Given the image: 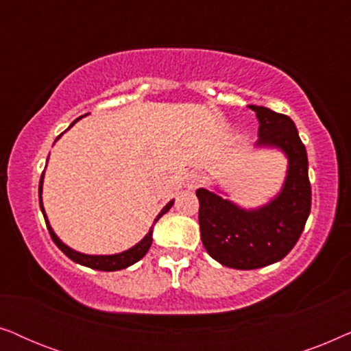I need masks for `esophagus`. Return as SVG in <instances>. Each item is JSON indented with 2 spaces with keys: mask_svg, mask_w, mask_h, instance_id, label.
<instances>
[{
  "mask_svg": "<svg viewBox=\"0 0 351 351\" xmlns=\"http://www.w3.org/2000/svg\"><path fill=\"white\" fill-rule=\"evenodd\" d=\"M185 185L189 190H196L198 186L203 185V177H201L199 174H196V172H193V174H190L189 177H186Z\"/></svg>",
  "mask_w": 351,
  "mask_h": 351,
  "instance_id": "esophagus-1",
  "label": "esophagus"
}]
</instances>
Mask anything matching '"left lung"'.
Returning <instances> with one entry per match:
<instances>
[{
    "instance_id": "obj_1",
    "label": "left lung",
    "mask_w": 351,
    "mask_h": 351,
    "mask_svg": "<svg viewBox=\"0 0 351 351\" xmlns=\"http://www.w3.org/2000/svg\"><path fill=\"white\" fill-rule=\"evenodd\" d=\"M258 119V147L286 153V182L275 199L258 209H241L213 191L198 189L201 241L225 267L254 270L286 257L299 241L311 208L308 160L295 124L286 114L249 105Z\"/></svg>"
}]
</instances>
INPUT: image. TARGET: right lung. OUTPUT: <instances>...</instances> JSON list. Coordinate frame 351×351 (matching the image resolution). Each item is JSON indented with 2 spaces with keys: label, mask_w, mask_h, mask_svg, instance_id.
Segmentation results:
<instances>
[{
  "label": "right lung",
  "mask_w": 351,
  "mask_h": 351,
  "mask_svg": "<svg viewBox=\"0 0 351 351\" xmlns=\"http://www.w3.org/2000/svg\"><path fill=\"white\" fill-rule=\"evenodd\" d=\"M81 118V117H80ZM78 118V119H80ZM76 119V121H78ZM75 124V121H73ZM71 124V126H73ZM60 137V136H59ZM43 177H45V172L41 174V180H40V206H41V210H43V215H45V220H46V225H47V230H49V234L52 238V241L56 243V246L60 249L62 252L65 254L66 257L71 258V261L80 263V265H84V267H89V268H94V270H100V271H117V270H123V268H128L131 267L132 263H136L141 261V258L145 256V254L148 252V249H150L152 246V233H153V225H155V222L158 219L161 217L162 214H166L167 210H169L172 208V204H174V201H169L165 208L161 209V213L156 215L155 222H153V225L150 227V230H148V233L145 234V238L142 239V241H138L136 246L128 249V251H124L121 254H113V256H88V254H81V252H76L73 251V249H70L69 246H65L64 243L60 241L59 238H57V234L54 233V230L51 228L49 222H47V217L45 214V208H43V203H41V190H43Z\"/></svg>",
  "instance_id": "1"
}]
</instances>
